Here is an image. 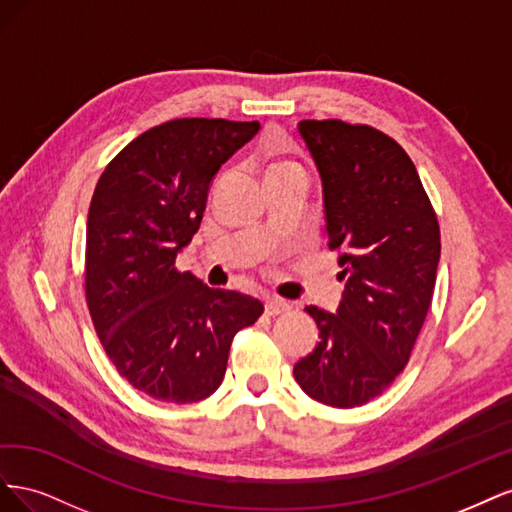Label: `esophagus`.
Listing matches in <instances>:
<instances>
[{
  "label": "esophagus",
  "instance_id": "34e87169",
  "mask_svg": "<svg viewBox=\"0 0 512 512\" xmlns=\"http://www.w3.org/2000/svg\"><path fill=\"white\" fill-rule=\"evenodd\" d=\"M265 309H267L269 316H277V314L288 312L290 303L284 301V299H280V297H269V299L265 301Z\"/></svg>",
  "mask_w": 512,
  "mask_h": 512
}]
</instances>
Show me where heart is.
<instances>
[{"label": "heart", "mask_w": 512, "mask_h": 512, "mask_svg": "<svg viewBox=\"0 0 512 512\" xmlns=\"http://www.w3.org/2000/svg\"><path fill=\"white\" fill-rule=\"evenodd\" d=\"M288 170H301L294 162H288V160H275L269 164V173L267 177L271 175H280V173H288Z\"/></svg>", "instance_id": "obj_1"}]
</instances>
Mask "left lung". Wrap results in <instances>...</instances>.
Segmentation results:
<instances>
[{"label": "left lung", "mask_w": 512, "mask_h": 512, "mask_svg": "<svg viewBox=\"0 0 512 512\" xmlns=\"http://www.w3.org/2000/svg\"><path fill=\"white\" fill-rule=\"evenodd\" d=\"M322 179L329 250L346 280L337 312L309 305L320 329L294 380L320 404L356 408L389 389L427 318L440 226L410 156L365 123L303 119Z\"/></svg>", "instance_id": "obj_1"}]
</instances>
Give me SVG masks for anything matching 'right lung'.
Here are the masks:
<instances>
[{"instance_id": "1", "label": "right lung", "mask_w": 512, "mask_h": 512, "mask_svg": "<svg viewBox=\"0 0 512 512\" xmlns=\"http://www.w3.org/2000/svg\"><path fill=\"white\" fill-rule=\"evenodd\" d=\"M258 130V121L205 117L160 123L108 162L91 196L89 314L119 374L156 401L194 404L215 393L232 339L265 309L175 267L215 173Z\"/></svg>"}]
</instances>
